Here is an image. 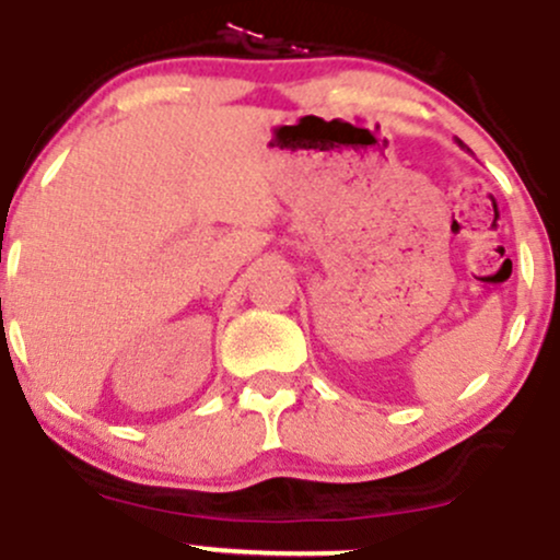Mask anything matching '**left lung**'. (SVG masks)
<instances>
[{
    "instance_id": "left-lung-1",
    "label": "left lung",
    "mask_w": 560,
    "mask_h": 560,
    "mask_svg": "<svg viewBox=\"0 0 560 560\" xmlns=\"http://www.w3.org/2000/svg\"><path fill=\"white\" fill-rule=\"evenodd\" d=\"M458 144H460V147H464V141H460V139H458Z\"/></svg>"
}]
</instances>
